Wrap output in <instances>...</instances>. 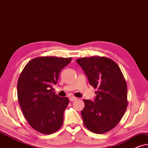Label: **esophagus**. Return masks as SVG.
<instances>
[{
  "label": "esophagus",
  "mask_w": 148,
  "mask_h": 148,
  "mask_svg": "<svg viewBox=\"0 0 148 148\" xmlns=\"http://www.w3.org/2000/svg\"><path fill=\"white\" fill-rule=\"evenodd\" d=\"M77 100V98L75 96H71L69 97V100L71 101V102H73V101H75Z\"/></svg>",
  "instance_id": "obj_1"
}]
</instances>
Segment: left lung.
I'll list each match as a JSON object with an SVG mask.
<instances>
[{"label":"left lung","mask_w":148,"mask_h":148,"mask_svg":"<svg viewBox=\"0 0 148 148\" xmlns=\"http://www.w3.org/2000/svg\"><path fill=\"white\" fill-rule=\"evenodd\" d=\"M89 82L97 89L94 102L84 100L82 111L84 125L97 134L108 132L118 125L126 111L127 86L120 67L114 60L105 56L78 58Z\"/></svg>","instance_id":"obj_1"}]
</instances>
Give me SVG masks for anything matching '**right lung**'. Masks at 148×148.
<instances>
[{"label":"right lung","instance_id":"right-lung-1","mask_svg":"<svg viewBox=\"0 0 148 148\" xmlns=\"http://www.w3.org/2000/svg\"><path fill=\"white\" fill-rule=\"evenodd\" d=\"M72 58L40 56L29 61L17 82V97L22 112L34 129L43 134L57 131L63 123L69 100L53 92L60 71Z\"/></svg>","mask_w":148,"mask_h":148}]
</instances>
